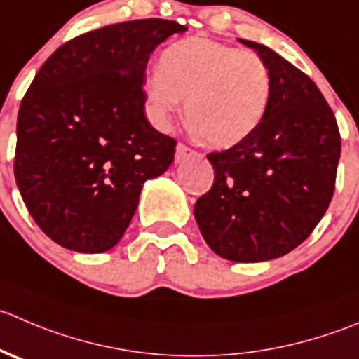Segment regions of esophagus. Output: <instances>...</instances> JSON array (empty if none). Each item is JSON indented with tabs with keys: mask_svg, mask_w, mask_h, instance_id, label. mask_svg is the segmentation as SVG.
I'll return each mask as SVG.
<instances>
[{
	"mask_svg": "<svg viewBox=\"0 0 359 359\" xmlns=\"http://www.w3.org/2000/svg\"><path fill=\"white\" fill-rule=\"evenodd\" d=\"M194 151L193 149H189L187 145L184 144H177V149H175V163H182L184 159H187L189 156H193Z\"/></svg>",
	"mask_w": 359,
	"mask_h": 359,
	"instance_id": "esophagus-1",
	"label": "esophagus"
}]
</instances>
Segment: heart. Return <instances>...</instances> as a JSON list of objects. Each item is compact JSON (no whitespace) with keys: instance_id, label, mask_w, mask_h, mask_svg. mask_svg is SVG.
<instances>
[{"instance_id":"b5f03b06","label":"heart","mask_w":359,"mask_h":359,"mask_svg":"<svg viewBox=\"0 0 359 359\" xmlns=\"http://www.w3.org/2000/svg\"><path fill=\"white\" fill-rule=\"evenodd\" d=\"M156 124L166 128L182 100L191 130L212 147H231L256 131L272 98L261 55L191 36L170 45L145 83Z\"/></svg>"}]
</instances>
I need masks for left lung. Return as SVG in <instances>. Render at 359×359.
I'll use <instances>...</instances> for the list:
<instances>
[{"mask_svg": "<svg viewBox=\"0 0 359 359\" xmlns=\"http://www.w3.org/2000/svg\"><path fill=\"white\" fill-rule=\"evenodd\" d=\"M240 41L266 62L272 98L250 137L207 154L215 177L194 203V219L215 254L257 263L291 252L328 210L340 133L333 110L304 72L272 48Z\"/></svg>", "mask_w": 359, "mask_h": 359, "instance_id": "1", "label": "left lung"}]
</instances>
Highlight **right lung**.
Instances as JSON below:
<instances>
[{"mask_svg": "<svg viewBox=\"0 0 359 359\" xmlns=\"http://www.w3.org/2000/svg\"><path fill=\"white\" fill-rule=\"evenodd\" d=\"M187 27L138 19L62 43L20 102L13 173L41 231L76 252L112 249L142 187L172 165L177 142L145 119V68Z\"/></svg>", "mask_w": 359, "mask_h": 359, "instance_id": "1", "label": "right lung"}]
</instances>
